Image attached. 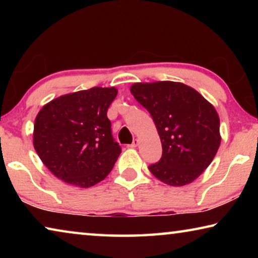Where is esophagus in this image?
<instances>
[{
    "instance_id": "34e87169",
    "label": "esophagus",
    "mask_w": 258,
    "mask_h": 258,
    "mask_svg": "<svg viewBox=\"0 0 258 258\" xmlns=\"http://www.w3.org/2000/svg\"><path fill=\"white\" fill-rule=\"evenodd\" d=\"M138 145H139V140H138V139H135V140H133L132 145H130L128 147H131V148H137V147H138Z\"/></svg>"
}]
</instances>
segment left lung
<instances>
[{"label":"left lung","instance_id":"8db88e82","mask_svg":"<svg viewBox=\"0 0 258 258\" xmlns=\"http://www.w3.org/2000/svg\"><path fill=\"white\" fill-rule=\"evenodd\" d=\"M131 93L145 107L158 131L163 156L149 166L152 175L182 186L202 175L221 145L220 117L213 104L183 83H135Z\"/></svg>","mask_w":258,"mask_h":258}]
</instances>
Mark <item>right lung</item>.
Returning <instances> with one entry per match:
<instances>
[{
  "label": "right lung",
  "mask_w": 258,
  "mask_h": 258,
  "mask_svg": "<svg viewBox=\"0 0 258 258\" xmlns=\"http://www.w3.org/2000/svg\"><path fill=\"white\" fill-rule=\"evenodd\" d=\"M116 87H92L53 99L35 118L33 145L49 171L78 187L106 178L120 155L108 108Z\"/></svg>",
  "instance_id": "1"
}]
</instances>
